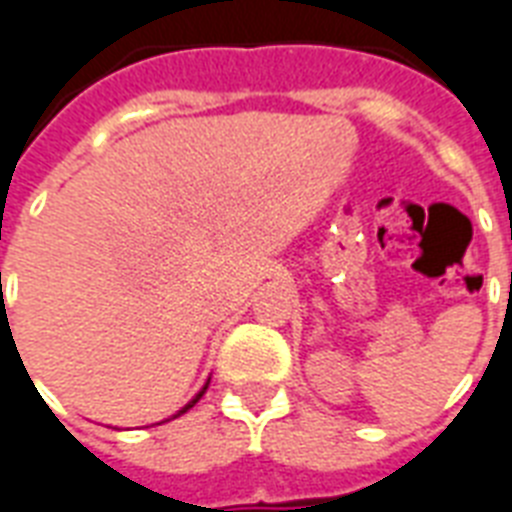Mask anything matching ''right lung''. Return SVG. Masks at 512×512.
Here are the masks:
<instances>
[{"instance_id": "add662e5", "label": "right lung", "mask_w": 512, "mask_h": 512, "mask_svg": "<svg viewBox=\"0 0 512 512\" xmlns=\"http://www.w3.org/2000/svg\"><path fill=\"white\" fill-rule=\"evenodd\" d=\"M207 385H209V382H207ZM207 385H204V388H201V390H199V393H196V396H193V398H191V401H188V404H185V406H183V409H180V412H177V414H172V417H180V414H185V412H188V409H191V406H193V404H196V401H199V398H201V396H204V390H207Z\"/></svg>"}]
</instances>
